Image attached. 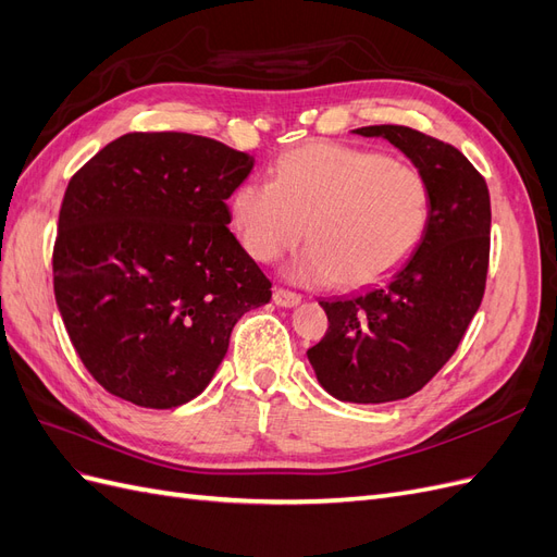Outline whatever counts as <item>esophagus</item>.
<instances>
[{"instance_id": "esophagus-1", "label": "esophagus", "mask_w": 557, "mask_h": 557, "mask_svg": "<svg viewBox=\"0 0 557 557\" xmlns=\"http://www.w3.org/2000/svg\"><path fill=\"white\" fill-rule=\"evenodd\" d=\"M274 301H276L278 307H297L299 301H301V297H299L297 293H293V290L276 288V290H274Z\"/></svg>"}]
</instances>
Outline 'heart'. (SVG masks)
Here are the masks:
<instances>
[{
    "mask_svg": "<svg viewBox=\"0 0 557 557\" xmlns=\"http://www.w3.org/2000/svg\"><path fill=\"white\" fill-rule=\"evenodd\" d=\"M434 193L416 164L336 141L283 153L274 181L248 178L232 199L234 227L258 262H274L301 237L311 244L290 274L339 278L346 288L383 281L407 262L432 221Z\"/></svg>",
    "mask_w": 557,
    "mask_h": 557,
    "instance_id": "b5f03b06",
    "label": "heart"
}]
</instances>
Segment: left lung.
Listing matches in <instances>:
<instances>
[{"label":"left lung","instance_id":"left-lung-1","mask_svg":"<svg viewBox=\"0 0 557 557\" xmlns=\"http://www.w3.org/2000/svg\"><path fill=\"white\" fill-rule=\"evenodd\" d=\"M362 137L395 144L434 193L423 242L381 288L327 299V332L307 350L313 372L342 401L381 404L418 393L458 350L485 293L491 195L458 148L404 125H369Z\"/></svg>","mask_w":557,"mask_h":557}]
</instances>
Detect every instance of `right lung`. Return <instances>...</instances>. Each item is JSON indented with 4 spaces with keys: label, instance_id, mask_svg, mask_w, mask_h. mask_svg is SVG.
<instances>
[{
    "label": "right lung",
    "instance_id": "obj_1",
    "mask_svg": "<svg viewBox=\"0 0 557 557\" xmlns=\"http://www.w3.org/2000/svg\"><path fill=\"white\" fill-rule=\"evenodd\" d=\"M252 156L188 132H129L72 176L53 246L66 334L107 393L148 409L197 397L232 327L272 299L230 232Z\"/></svg>",
    "mask_w": 557,
    "mask_h": 557
}]
</instances>
